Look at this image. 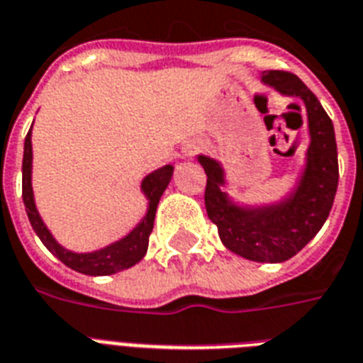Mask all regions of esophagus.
I'll return each instance as SVG.
<instances>
[{
	"label": "esophagus",
	"instance_id": "obj_1",
	"mask_svg": "<svg viewBox=\"0 0 363 363\" xmlns=\"http://www.w3.org/2000/svg\"><path fill=\"white\" fill-rule=\"evenodd\" d=\"M199 151V143L196 142H187L182 145V157L184 159H189V157H193Z\"/></svg>",
	"mask_w": 363,
	"mask_h": 363
}]
</instances>
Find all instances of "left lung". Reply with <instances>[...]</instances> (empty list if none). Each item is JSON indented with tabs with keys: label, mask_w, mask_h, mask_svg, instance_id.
Instances as JSON below:
<instances>
[{
	"label": "left lung",
	"mask_w": 363,
	"mask_h": 363,
	"mask_svg": "<svg viewBox=\"0 0 363 363\" xmlns=\"http://www.w3.org/2000/svg\"><path fill=\"white\" fill-rule=\"evenodd\" d=\"M261 83L282 96L299 98L307 109L308 142L305 167L294 189L269 204H238L225 191L227 176L220 161L199 155L204 168L208 218L218 225L223 246L244 259L282 263L307 246L330 216L339 184L333 123L299 77L288 72H263Z\"/></svg>",
	"instance_id": "obj_1"
}]
</instances>
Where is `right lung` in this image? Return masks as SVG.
Listing matches in <instances>:
<instances>
[{"label":"right lung","instance_id":"1","mask_svg":"<svg viewBox=\"0 0 363 363\" xmlns=\"http://www.w3.org/2000/svg\"><path fill=\"white\" fill-rule=\"evenodd\" d=\"M32 128H30L26 140H24V159H22V201L26 206L28 220L32 223L33 231L41 238V242L47 246L50 254L56 255L69 269H74L81 274H89V277L115 274V272L130 269V267L136 265L138 261L143 259L147 246H150V235L153 231V223H155L157 206H159L162 193L172 179V164L157 168L142 179V193L147 199V212L126 237H123L117 242H111L109 246L94 250V252L77 254V252H72V250L64 248L62 244L56 242L52 233L47 229L45 221L39 216L32 189Z\"/></svg>","mask_w":363,"mask_h":363}]
</instances>
